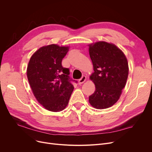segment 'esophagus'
<instances>
[{
    "label": "esophagus",
    "instance_id": "esophagus-1",
    "mask_svg": "<svg viewBox=\"0 0 152 152\" xmlns=\"http://www.w3.org/2000/svg\"><path fill=\"white\" fill-rule=\"evenodd\" d=\"M86 76H83L81 77V79H79L78 83H79V84H81L84 83L86 81Z\"/></svg>",
    "mask_w": 152,
    "mask_h": 152
}]
</instances>
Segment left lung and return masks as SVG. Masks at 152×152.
Returning <instances> with one entry per match:
<instances>
[{"instance_id": "obj_1", "label": "left lung", "mask_w": 152, "mask_h": 152, "mask_svg": "<svg viewBox=\"0 0 152 152\" xmlns=\"http://www.w3.org/2000/svg\"><path fill=\"white\" fill-rule=\"evenodd\" d=\"M89 55L94 70L90 78L95 85L89 103L97 109L109 108L118 100L126 86L128 63L119 48L103 41L89 45Z\"/></svg>"}]
</instances>
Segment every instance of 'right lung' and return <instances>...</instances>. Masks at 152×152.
Returning <instances> with one entry per match:
<instances>
[{
  "label": "right lung",
  "mask_w": 152,
  "mask_h": 152,
  "mask_svg": "<svg viewBox=\"0 0 152 152\" xmlns=\"http://www.w3.org/2000/svg\"><path fill=\"white\" fill-rule=\"evenodd\" d=\"M69 47L51 44L38 49L30 58L27 77L37 100L45 109L57 112L68 105L74 86L69 68H63V58Z\"/></svg>",
  "instance_id": "obj_1"
}]
</instances>
